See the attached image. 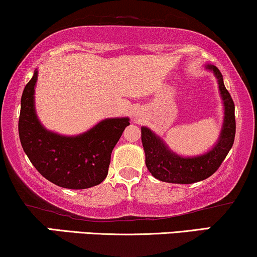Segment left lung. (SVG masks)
<instances>
[{
    "instance_id": "8db88e82",
    "label": "left lung",
    "mask_w": 257,
    "mask_h": 257,
    "mask_svg": "<svg viewBox=\"0 0 257 257\" xmlns=\"http://www.w3.org/2000/svg\"><path fill=\"white\" fill-rule=\"evenodd\" d=\"M218 78L225 116L219 141L207 154L198 157L177 156L153 131L142 127V143L145 151V164L154 177L169 183H194L202 181L214 174L232 148L236 135L235 103L224 85L223 75L214 65H207Z\"/></svg>"
}]
</instances>
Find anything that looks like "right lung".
Here are the masks:
<instances>
[{
	"instance_id": "1",
	"label": "right lung",
	"mask_w": 257,
	"mask_h": 257,
	"mask_svg": "<svg viewBox=\"0 0 257 257\" xmlns=\"http://www.w3.org/2000/svg\"><path fill=\"white\" fill-rule=\"evenodd\" d=\"M38 71L25 87L19 116V137L31 163L46 180L69 189H84L106 179L110 154L130 125L128 118L106 119L76 137H64L43 127L34 109Z\"/></svg>"
}]
</instances>
